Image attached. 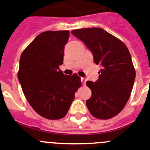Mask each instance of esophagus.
<instances>
[{"mask_svg":"<svg viewBox=\"0 0 150 150\" xmlns=\"http://www.w3.org/2000/svg\"><path fill=\"white\" fill-rule=\"evenodd\" d=\"M81 84H82L83 86H86V79H85V78H81Z\"/></svg>","mask_w":150,"mask_h":150,"instance_id":"34e87169","label":"esophagus"}]
</instances>
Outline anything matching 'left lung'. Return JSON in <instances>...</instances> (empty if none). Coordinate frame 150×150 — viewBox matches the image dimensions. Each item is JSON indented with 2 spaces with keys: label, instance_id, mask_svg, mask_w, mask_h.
Segmentation results:
<instances>
[{
  "label": "left lung",
  "instance_id": "1",
  "mask_svg": "<svg viewBox=\"0 0 150 150\" xmlns=\"http://www.w3.org/2000/svg\"><path fill=\"white\" fill-rule=\"evenodd\" d=\"M75 37L92 51L94 62L100 64L96 82L87 81L92 96L86 101L90 113L99 119L117 115L127 103L132 92L136 70L125 44L99 28L73 30Z\"/></svg>",
  "mask_w": 150,
  "mask_h": 150
}]
</instances>
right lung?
Listing matches in <instances>:
<instances>
[{
  "instance_id": "1",
  "label": "right lung",
  "mask_w": 150,
  "mask_h": 150,
  "mask_svg": "<svg viewBox=\"0 0 150 150\" xmlns=\"http://www.w3.org/2000/svg\"><path fill=\"white\" fill-rule=\"evenodd\" d=\"M69 38V31H45L21 55L18 78L23 92L33 109L47 119L64 117L81 86L77 74L59 70Z\"/></svg>"
}]
</instances>
